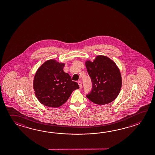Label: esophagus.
I'll return each mask as SVG.
<instances>
[{
    "label": "esophagus",
    "instance_id": "obj_1",
    "mask_svg": "<svg viewBox=\"0 0 155 155\" xmlns=\"http://www.w3.org/2000/svg\"><path fill=\"white\" fill-rule=\"evenodd\" d=\"M78 84H79L80 89H81L82 88V83H81V81H78Z\"/></svg>",
    "mask_w": 155,
    "mask_h": 155
}]
</instances>
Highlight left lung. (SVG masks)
<instances>
[{
    "instance_id": "obj_1",
    "label": "left lung",
    "mask_w": 155,
    "mask_h": 155,
    "mask_svg": "<svg viewBox=\"0 0 155 155\" xmlns=\"http://www.w3.org/2000/svg\"><path fill=\"white\" fill-rule=\"evenodd\" d=\"M85 66L92 81L91 91L86 97L97 105H106L119 95L122 86L120 71L107 56L98 55L93 61L86 60Z\"/></svg>"
}]
</instances>
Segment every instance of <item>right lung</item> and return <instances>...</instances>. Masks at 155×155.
<instances>
[{
	"label": "right lung",
	"mask_w": 155,
	"mask_h": 155,
	"mask_svg": "<svg viewBox=\"0 0 155 155\" xmlns=\"http://www.w3.org/2000/svg\"><path fill=\"white\" fill-rule=\"evenodd\" d=\"M65 65L55 60H48L36 71L33 87L37 99L44 105L50 107L63 105L73 91L79 89L78 84L64 71Z\"/></svg>",
	"instance_id": "1"
}]
</instances>
